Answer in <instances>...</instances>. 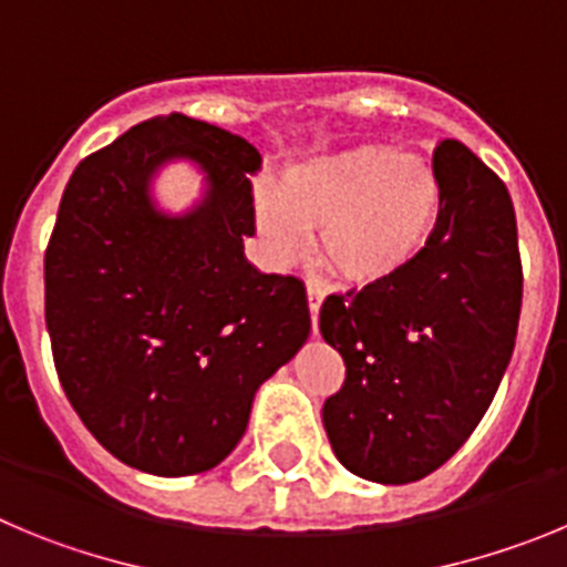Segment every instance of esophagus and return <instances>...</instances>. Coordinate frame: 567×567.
Segmentation results:
<instances>
[{"instance_id": "34e87169", "label": "esophagus", "mask_w": 567, "mask_h": 567, "mask_svg": "<svg viewBox=\"0 0 567 567\" xmlns=\"http://www.w3.org/2000/svg\"><path fill=\"white\" fill-rule=\"evenodd\" d=\"M321 299H324V290H321L319 285L308 282V308H310V324H313V333H316V324H319Z\"/></svg>"}]
</instances>
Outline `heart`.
Segmentation results:
<instances>
[{
    "instance_id": "heart-1",
    "label": "heart",
    "mask_w": 567,
    "mask_h": 567,
    "mask_svg": "<svg viewBox=\"0 0 567 567\" xmlns=\"http://www.w3.org/2000/svg\"><path fill=\"white\" fill-rule=\"evenodd\" d=\"M441 212L432 166L412 152L379 146L321 155L282 172L254 197L262 254L274 265L316 254L347 285H379L406 271L430 243Z\"/></svg>"
}]
</instances>
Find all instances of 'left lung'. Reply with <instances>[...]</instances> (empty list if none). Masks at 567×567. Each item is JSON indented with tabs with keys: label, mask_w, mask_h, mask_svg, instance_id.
<instances>
[{
	"label": "left lung",
	"mask_w": 567,
	"mask_h": 567,
	"mask_svg": "<svg viewBox=\"0 0 567 567\" xmlns=\"http://www.w3.org/2000/svg\"><path fill=\"white\" fill-rule=\"evenodd\" d=\"M435 231L398 277L330 293L319 330L347 375L321 421L341 466L364 481L435 472L486 415L514 353L523 262L506 183L461 141L432 152Z\"/></svg>",
	"instance_id": "obj_1"
}]
</instances>
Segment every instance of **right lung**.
<instances>
[{
    "mask_svg": "<svg viewBox=\"0 0 567 567\" xmlns=\"http://www.w3.org/2000/svg\"><path fill=\"white\" fill-rule=\"evenodd\" d=\"M188 156L209 195L186 218L148 200L161 162ZM259 152L181 112L132 126L75 166L44 251V319L59 381L95 441L161 477L214 468L254 392L310 333L305 285L257 271Z\"/></svg>",
    "mask_w": 567,
    "mask_h": 567,
    "instance_id": "right-lung-1",
    "label": "right lung"
}]
</instances>
